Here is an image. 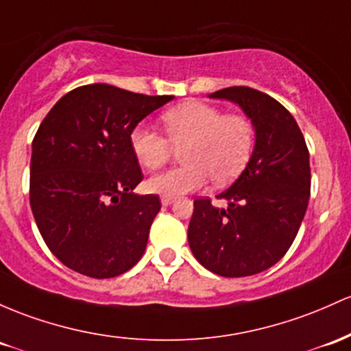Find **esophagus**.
<instances>
[{"instance_id":"obj_1","label":"esophagus","mask_w":351,"mask_h":351,"mask_svg":"<svg viewBox=\"0 0 351 351\" xmlns=\"http://www.w3.org/2000/svg\"><path fill=\"white\" fill-rule=\"evenodd\" d=\"M173 202H175V198H169V196H161V205L163 206H169Z\"/></svg>"}]
</instances>
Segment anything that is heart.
Segmentation results:
<instances>
[{"mask_svg":"<svg viewBox=\"0 0 351 351\" xmlns=\"http://www.w3.org/2000/svg\"><path fill=\"white\" fill-rule=\"evenodd\" d=\"M167 138L145 125L130 133V146L141 167H163L173 148L182 149L184 167L152 176V193L176 198L203 188L208 176L215 184H226L246 167L255 146L252 121L241 114H225L206 103H184L161 114Z\"/></svg>","mask_w":351,"mask_h":351,"instance_id":"b5f03b06","label":"heart"}]
</instances>
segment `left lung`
Returning <instances> with one entry per match:
<instances>
[{
  "label": "left lung",
  "mask_w": 351,
  "mask_h": 351,
  "mask_svg": "<svg viewBox=\"0 0 351 351\" xmlns=\"http://www.w3.org/2000/svg\"><path fill=\"white\" fill-rule=\"evenodd\" d=\"M243 110L255 146L241 175L217 198L195 199L188 243L196 260L219 276L265 271L293 243L310 198V153L295 118L275 98L248 86L208 95Z\"/></svg>",
  "instance_id": "1"
}]
</instances>
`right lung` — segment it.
Wrapping results in <instances>:
<instances>
[{
  "mask_svg": "<svg viewBox=\"0 0 351 351\" xmlns=\"http://www.w3.org/2000/svg\"><path fill=\"white\" fill-rule=\"evenodd\" d=\"M173 98L95 83L46 114L33 140L29 203L45 243L68 268L113 278L143 256L161 203L133 193L143 173L130 133Z\"/></svg>",
  "mask_w": 351,
  "mask_h": 351,
  "instance_id": "add662e5",
  "label": "right lung"
}]
</instances>
